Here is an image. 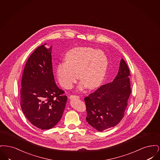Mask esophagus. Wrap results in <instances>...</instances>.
<instances>
[{
  "label": "esophagus",
  "mask_w": 160,
  "mask_h": 160,
  "mask_svg": "<svg viewBox=\"0 0 160 160\" xmlns=\"http://www.w3.org/2000/svg\"><path fill=\"white\" fill-rule=\"evenodd\" d=\"M69 98V99H79V98H80L79 96H78V95H70Z\"/></svg>",
  "instance_id": "obj_1"
}]
</instances>
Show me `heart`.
I'll use <instances>...</instances> for the list:
<instances>
[{
	"label": "heart",
	"mask_w": 160,
	"mask_h": 160,
	"mask_svg": "<svg viewBox=\"0 0 160 160\" xmlns=\"http://www.w3.org/2000/svg\"><path fill=\"white\" fill-rule=\"evenodd\" d=\"M65 62L59 63L56 75L59 83L66 89L70 88L78 78L82 89H89L98 87L106 74L108 61L106 54L92 47H76L65 56Z\"/></svg>",
	"instance_id": "1"
}]
</instances>
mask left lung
I'll return each instance as SVG.
<instances>
[{"label":"left lung","instance_id":"obj_1","mask_svg":"<svg viewBox=\"0 0 160 160\" xmlns=\"http://www.w3.org/2000/svg\"><path fill=\"white\" fill-rule=\"evenodd\" d=\"M130 76L128 65L122 59L113 81L84 98L86 119L92 127L102 131L114 127L122 120L131 91Z\"/></svg>","mask_w":160,"mask_h":160}]
</instances>
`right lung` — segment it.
<instances>
[{"instance_id":"right-lung-1","label":"right lung","mask_w":160,"mask_h":160,"mask_svg":"<svg viewBox=\"0 0 160 160\" xmlns=\"http://www.w3.org/2000/svg\"><path fill=\"white\" fill-rule=\"evenodd\" d=\"M38 47L25 65L22 79L20 106L32 125L41 129L54 127L62 116L67 97L54 82L52 47Z\"/></svg>"}]
</instances>
